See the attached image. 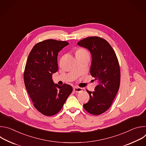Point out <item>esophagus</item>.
<instances>
[{"label": "esophagus", "mask_w": 146, "mask_h": 146, "mask_svg": "<svg viewBox=\"0 0 146 146\" xmlns=\"http://www.w3.org/2000/svg\"><path fill=\"white\" fill-rule=\"evenodd\" d=\"M73 90L74 91V92H80L81 91H82V88L78 87H74L73 88Z\"/></svg>", "instance_id": "1"}]
</instances>
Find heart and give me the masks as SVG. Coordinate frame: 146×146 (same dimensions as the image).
<instances>
[{
    "label": "heart",
    "instance_id": "1",
    "mask_svg": "<svg viewBox=\"0 0 146 146\" xmlns=\"http://www.w3.org/2000/svg\"><path fill=\"white\" fill-rule=\"evenodd\" d=\"M86 52V51H84V50L80 49V50H78L77 51L76 54H77V53H80V52Z\"/></svg>",
    "mask_w": 146,
    "mask_h": 146
}]
</instances>
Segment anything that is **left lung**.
<instances>
[{"label": "left lung", "mask_w": 146, "mask_h": 146, "mask_svg": "<svg viewBox=\"0 0 146 146\" xmlns=\"http://www.w3.org/2000/svg\"><path fill=\"white\" fill-rule=\"evenodd\" d=\"M77 44L90 51V73L98 81L95 91L87 90L90 99L83 106L89 113L100 115L109 109L119 90L121 76L118 60L110 44L101 37H87Z\"/></svg>", "instance_id": "obj_1"}]
</instances>
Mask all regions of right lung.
<instances>
[{"mask_svg": "<svg viewBox=\"0 0 146 146\" xmlns=\"http://www.w3.org/2000/svg\"><path fill=\"white\" fill-rule=\"evenodd\" d=\"M67 41L48 39L36 44L29 54L24 79L35 108L46 116L58 113L72 92V86L54 84L53 73L58 70V52Z\"/></svg>", "mask_w": 146, "mask_h": 146, "instance_id": "1", "label": "right lung"}]
</instances>
